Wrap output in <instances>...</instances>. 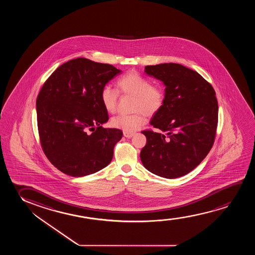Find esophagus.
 <instances>
[{
    "instance_id": "obj_1",
    "label": "esophagus",
    "mask_w": 255,
    "mask_h": 255,
    "mask_svg": "<svg viewBox=\"0 0 255 255\" xmlns=\"http://www.w3.org/2000/svg\"><path fill=\"white\" fill-rule=\"evenodd\" d=\"M124 136L127 137V138H130V137H132V136H134V133L126 132V131H124Z\"/></svg>"
}]
</instances>
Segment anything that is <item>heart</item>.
I'll return each instance as SVG.
<instances>
[{"mask_svg":"<svg viewBox=\"0 0 255 255\" xmlns=\"http://www.w3.org/2000/svg\"><path fill=\"white\" fill-rule=\"evenodd\" d=\"M117 85L123 94L135 98L133 114L116 116L112 119V126L126 131L133 132L146 122L145 114L153 116L160 111L164 104V92L159 86L151 85L146 77L136 72H129L120 77ZM119 93L110 85L103 87L100 94L102 104L110 113H114L118 107Z\"/></svg>","mask_w":255,"mask_h":255,"instance_id":"obj_1","label":"heart"}]
</instances>
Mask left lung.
<instances>
[{"label":"left lung","mask_w":255,"mask_h":255,"mask_svg":"<svg viewBox=\"0 0 255 255\" xmlns=\"http://www.w3.org/2000/svg\"><path fill=\"white\" fill-rule=\"evenodd\" d=\"M144 72L165 85L164 104L150 120L159 129L143 130L140 152L153 174L177 178L197 167L212 149L218 126V101L213 86L198 72L178 63L148 65Z\"/></svg>","instance_id":"1"}]
</instances>
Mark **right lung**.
I'll list each match as a JSON object with an SVG mask.
<instances>
[{
    "label": "right lung",
    "mask_w": 255,
    "mask_h": 255,
    "mask_svg": "<svg viewBox=\"0 0 255 255\" xmlns=\"http://www.w3.org/2000/svg\"><path fill=\"white\" fill-rule=\"evenodd\" d=\"M121 70L79 57L58 67L36 99L42 150L59 171L84 177L106 167L121 129L103 128L109 120L102 89Z\"/></svg>",
    "instance_id": "obj_1"
}]
</instances>
